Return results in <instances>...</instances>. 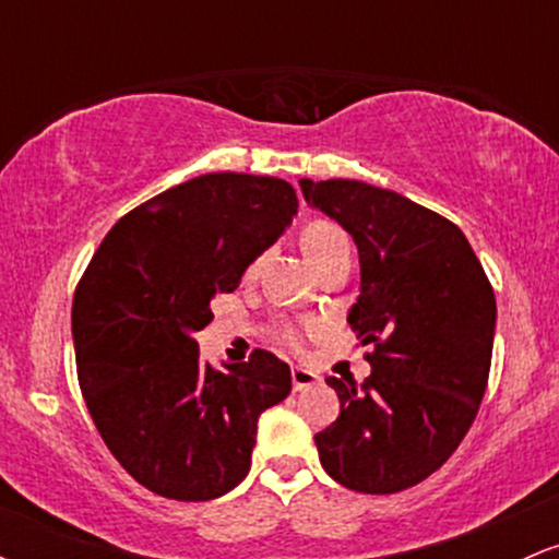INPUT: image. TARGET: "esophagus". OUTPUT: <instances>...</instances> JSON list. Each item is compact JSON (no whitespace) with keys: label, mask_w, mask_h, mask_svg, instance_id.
Returning a JSON list of instances; mask_svg holds the SVG:
<instances>
[{"label":"esophagus","mask_w":559,"mask_h":559,"mask_svg":"<svg viewBox=\"0 0 559 559\" xmlns=\"http://www.w3.org/2000/svg\"><path fill=\"white\" fill-rule=\"evenodd\" d=\"M316 383H320V376L312 373V370H307V368H294L292 370L294 391H307V389L316 386Z\"/></svg>","instance_id":"obj_1"}]
</instances>
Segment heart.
Wrapping results in <instances>:
<instances>
[{
  "label": "heart",
  "instance_id": "obj_1",
  "mask_svg": "<svg viewBox=\"0 0 559 559\" xmlns=\"http://www.w3.org/2000/svg\"><path fill=\"white\" fill-rule=\"evenodd\" d=\"M301 249H305L310 265L320 271L325 262H331L338 254H349V236L344 234L336 223L331 221H310L305 228H301ZM262 265V258H254L247 267V278H254ZM281 338L286 344L299 346V331L294 325H284L281 329Z\"/></svg>",
  "mask_w": 559,
  "mask_h": 559
}]
</instances>
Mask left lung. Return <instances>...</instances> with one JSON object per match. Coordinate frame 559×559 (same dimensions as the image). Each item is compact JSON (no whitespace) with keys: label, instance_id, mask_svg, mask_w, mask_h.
Instances as JSON below:
<instances>
[{"label":"left lung","instance_id":"8db88e82","mask_svg":"<svg viewBox=\"0 0 559 559\" xmlns=\"http://www.w3.org/2000/svg\"><path fill=\"white\" fill-rule=\"evenodd\" d=\"M310 207L336 221L360 252L349 325L370 376H329L342 413L316 433L320 463L352 491L394 493L452 457L489 381L497 299L465 234L396 191L301 178Z\"/></svg>","mask_w":559,"mask_h":559}]
</instances>
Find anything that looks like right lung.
<instances>
[{"mask_svg": "<svg viewBox=\"0 0 559 559\" xmlns=\"http://www.w3.org/2000/svg\"><path fill=\"white\" fill-rule=\"evenodd\" d=\"M297 207L281 178H191L120 217L79 281L83 400L115 460L159 497L207 502L239 486L260 415L292 391V370L271 352L217 370L199 360L194 333Z\"/></svg>", "mask_w": 559, "mask_h": 559, "instance_id": "right-lung-1", "label": "right lung"}]
</instances>
